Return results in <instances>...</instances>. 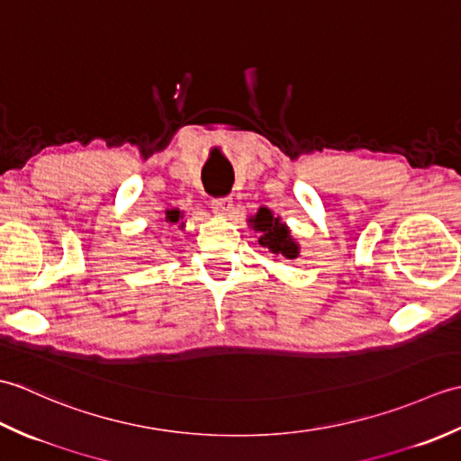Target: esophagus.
I'll return each instance as SVG.
<instances>
[{
	"mask_svg": "<svg viewBox=\"0 0 461 461\" xmlns=\"http://www.w3.org/2000/svg\"><path fill=\"white\" fill-rule=\"evenodd\" d=\"M231 205H233L231 198H215V200L212 202V212H213L215 215H220V218H223V215L230 213Z\"/></svg>",
	"mask_w": 461,
	"mask_h": 461,
	"instance_id": "34e87169",
	"label": "esophagus"
}]
</instances>
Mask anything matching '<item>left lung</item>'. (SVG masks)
<instances>
[{
    "instance_id": "1",
    "label": "left lung",
    "mask_w": 461,
    "mask_h": 461,
    "mask_svg": "<svg viewBox=\"0 0 461 461\" xmlns=\"http://www.w3.org/2000/svg\"><path fill=\"white\" fill-rule=\"evenodd\" d=\"M249 225L253 231L259 233V246L269 249L273 258L279 259H297L301 248L299 241L291 236L289 225L276 215L266 205H261L256 215H249Z\"/></svg>"
}]
</instances>
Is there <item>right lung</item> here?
<instances>
[{"instance_id":"add662e5","label":"right lung","mask_w":461,"mask_h":461,"mask_svg":"<svg viewBox=\"0 0 461 461\" xmlns=\"http://www.w3.org/2000/svg\"><path fill=\"white\" fill-rule=\"evenodd\" d=\"M164 215H166V221H168V223H178L184 218V212H180L178 208H170V210L164 212ZM180 228H184V223L180 225Z\"/></svg>"}]
</instances>
